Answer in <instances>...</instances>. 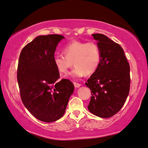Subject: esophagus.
I'll return each mask as SVG.
<instances>
[{"label":"esophagus","instance_id":"34e87169","mask_svg":"<svg viewBox=\"0 0 148 148\" xmlns=\"http://www.w3.org/2000/svg\"><path fill=\"white\" fill-rule=\"evenodd\" d=\"M74 85L75 88H79L81 86L80 84H78V83H76V82H74Z\"/></svg>","mask_w":148,"mask_h":148}]
</instances>
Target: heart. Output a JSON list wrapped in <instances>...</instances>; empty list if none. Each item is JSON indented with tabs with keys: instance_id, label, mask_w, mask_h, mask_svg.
I'll list each match as a JSON object with an SVG mask.
<instances>
[{
	"instance_id": "1",
	"label": "heart",
	"mask_w": 148,
	"mask_h": 148,
	"mask_svg": "<svg viewBox=\"0 0 148 148\" xmlns=\"http://www.w3.org/2000/svg\"><path fill=\"white\" fill-rule=\"evenodd\" d=\"M62 55H55L53 63L60 74H66L72 66H75L70 76L79 79L86 74L95 72L100 65L101 51L98 44L94 42L74 40L63 48Z\"/></svg>"
}]
</instances>
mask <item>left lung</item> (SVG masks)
Segmentation results:
<instances>
[{
  "mask_svg": "<svg viewBox=\"0 0 148 148\" xmlns=\"http://www.w3.org/2000/svg\"><path fill=\"white\" fill-rule=\"evenodd\" d=\"M92 36L98 41L101 60L86 83L92 94L88 108L94 115L108 118L118 113L126 100L130 87V69L120 45L102 34Z\"/></svg>",
  "mask_w": 148,
  "mask_h": 148,
  "instance_id": "obj_1",
  "label": "left lung"
}]
</instances>
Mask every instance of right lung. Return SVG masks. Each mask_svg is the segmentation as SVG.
Segmentation results:
<instances>
[{"label":"right lung","mask_w":148,"mask_h":148,"mask_svg":"<svg viewBox=\"0 0 148 148\" xmlns=\"http://www.w3.org/2000/svg\"><path fill=\"white\" fill-rule=\"evenodd\" d=\"M64 37L58 34L38 36L21 52L17 80L23 104L38 120L53 122L64 116L73 93V83L58 80L60 73L53 58L56 46Z\"/></svg>","instance_id":"obj_1"}]
</instances>
